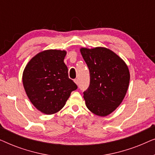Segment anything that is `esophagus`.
I'll use <instances>...</instances> for the list:
<instances>
[{
  "label": "esophagus",
  "instance_id": "1",
  "mask_svg": "<svg viewBox=\"0 0 155 155\" xmlns=\"http://www.w3.org/2000/svg\"><path fill=\"white\" fill-rule=\"evenodd\" d=\"M74 82H75V83L77 84V85H78V84H79V81H78V79H75L74 80Z\"/></svg>",
  "mask_w": 155,
  "mask_h": 155
}]
</instances>
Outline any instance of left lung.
<instances>
[{"label": "left lung", "instance_id": "obj_1", "mask_svg": "<svg viewBox=\"0 0 155 155\" xmlns=\"http://www.w3.org/2000/svg\"><path fill=\"white\" fill-rule=\"evenodd\" d=\"M80 52L90 75V85L83 92L87 107L97 116L109 115L126 96L130 81L128 68L107 48H82Z\"/></svg>", "mask_w": 155, "mask_h": 155}]
</instances>
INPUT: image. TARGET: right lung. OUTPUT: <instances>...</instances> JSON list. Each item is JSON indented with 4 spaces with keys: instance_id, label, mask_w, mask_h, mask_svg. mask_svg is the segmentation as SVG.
Returning <instances> with one entry per match:
<instances>
[{
    "instance_id": "right-lung-1",
    "label": "right lung",
    "mask_w": 155,
    "mask_h": 155,
    "mask_svg": "<svg viewBox=\"0 0 155 155\" xmlns=\"http://www.w3.org/2000/svg\"><path fill=\"white\" fill-rule=\"evenodd\" d=\"M65 55V51H44L29 61L23 72L22 82L27 97L45 114L60 111L71 93L78 88L68 78L63 61Z\"/></svg>"
}]
</instances>
